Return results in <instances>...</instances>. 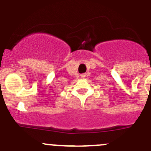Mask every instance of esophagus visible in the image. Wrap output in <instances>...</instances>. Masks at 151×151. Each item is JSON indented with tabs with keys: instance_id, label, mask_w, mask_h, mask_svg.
<instances>
[{
	"instance_id": "esophagus-1",
	"label": "esophagus",
	"mask_w": 151,
	"mask_h": 151,
	"mask_svg": "<svg viewBox=\"0 0 151 151\" xmlns=\"http://www.w3.org/2000/svg\"><path fill=\"white\" fill-rule=\"evenodd\" d=\"M80 76H81V77H85V76H86V74H85V73H84V74H82Z\"/></svg>"
}]
</instances>
